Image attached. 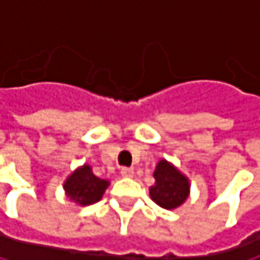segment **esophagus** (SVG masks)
<instances>
[{
	"mask_svg": "<svg viewBox=\"0 0 260 260\" xmlns=\"http://www.w3.org/2000/svg\"><path fill=\"white\" fill-rule=\"evenodd\" d=\"M120 175H122V178H132V176H134V170L125 167V169L120 170Z\"/></svg>",
	"mask_w": 260,
	"mask_h": 260,
	"instance_id": "1",
	"label": "esophagus"
}]
</instances>
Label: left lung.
<instances>
[{
    "mask_svg": "<svg viewBox=\"0 0 260 260\" xmlns=\"http://www.w3.org/2000/svg\"><path fill=\"white\" fill-rule=\"evenodd\" d=\"M155 183L149 188L150 199L164 209H176L189 196V181L169 161L161 159L153 172Z\"/></svg>",
    "mask_w": 260,
    "mask_h": 260,
    "instance_id": "obj_1",
    "label": "left lung"
}]
</instances>
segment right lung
<instances>
[{
    "label": "right lung",
    "mask_w": 260,
    "mask_h": 260,
    "mask_svg": "<svg viewBox=\"0 0 260 260\" xmlns=\"http://www.w3.org/2000/svg\"><path fill=\"white\" fill-rule=\"evenodd\" d=\"M108 185L110 182L94 176L91 167L84 164L64 181L63 188L66 191V196L72 202L78 203L81 206H87L99 202Z\"/></svg>",
    "instance_id": "add662e5"
}]
</instances>
